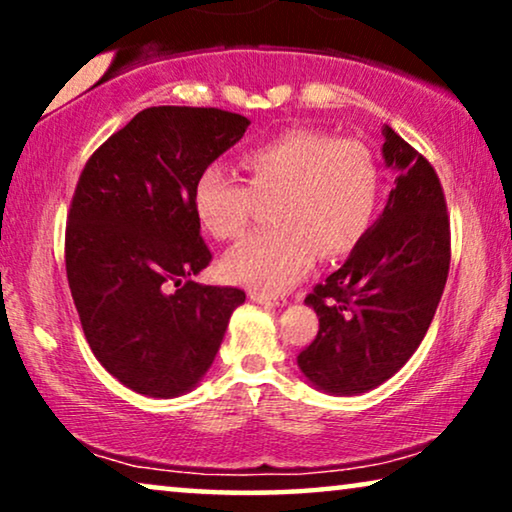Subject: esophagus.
<instances>
[{"instance_id":"esophagus-1","label":"esophagus","mask_w":512,"mask_h":512,"mask_svg":"<svg viewBox=\"0 0 512 512\" xmlns=\"http://www.w3.org/2000/svg\"><path fill=\"white\" fill-rule=\"evenodd\" d=\"M249 298L254 300L258 305H265V307H282L284 300H277L272 296H265V293H258V291H249Z\"/></svg>"}]
</instances>
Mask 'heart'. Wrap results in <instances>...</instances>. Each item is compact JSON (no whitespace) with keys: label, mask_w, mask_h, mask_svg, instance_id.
<instances>
[{"label":"heart","mask_w":512,"mask_h":512,"mask_svg":"<svg viewBox=\"0 0 512 512\" xmlns=\"http://www.w3.org/2000/svg\"><path fill=\"white\" fill-rule=\"evenodd\" d=\"M244 170L258 195H275V228L247 237L223 256L230 282L268 293L291 289L314 258L347 256L368 233L382 191V174L368 146L319 130H289L244 153ZM254 194L228 167H202L193 209L216 240H235L247 228Z\"/></svg>","instance_id":"1"}]
</instances>
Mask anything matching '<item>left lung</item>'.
I'll return each mask as SVG.
<instances>
[{
	"mask_svg": "<svg viewBox=\"0 0 512 512\" xmlns=\"http://www.w3.org/2000/svg\"><path fill=\"white\" fill-rule=\"evenodd\" d=\"M382 135L396 188L342 268L305 298L319 333L298 354V368L331 396L366 394L408 363L450 270V219L436 170L389 125Z\"/></svg>",
	"mask_w": 512,
	"mask_h": 512,
	"instance_id": "8db88e82",
	"label": "left lung"
}]
</instances>
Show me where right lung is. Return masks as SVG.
<instances>
[{"label":"right lung","mask_w":512,"mask_h":512,"mask_svg":"<svg viewBox=\"0 0 512 512\" xmlns=\"http://www.w3.org/2000/svg\"><path fill=\"white\" fill-rule=\"evenodd\" d=\"M249 123L221 109L151 107L83 167L67 216L69 289L95 359L137 394L198 387L247 298L193 282L212 261L193 184Z\"/></svg>","instance_id":"1"}]
</instances>
